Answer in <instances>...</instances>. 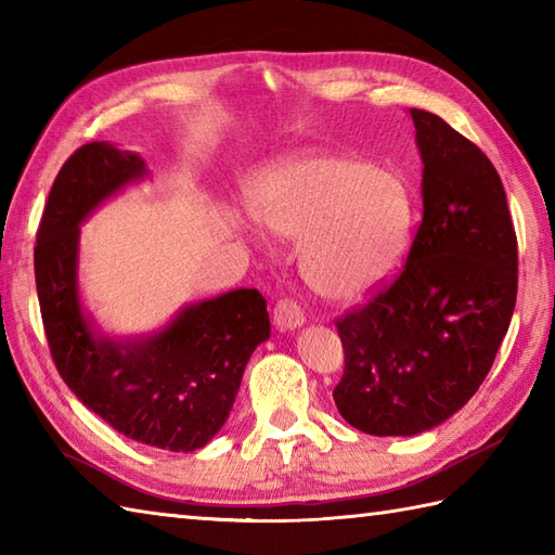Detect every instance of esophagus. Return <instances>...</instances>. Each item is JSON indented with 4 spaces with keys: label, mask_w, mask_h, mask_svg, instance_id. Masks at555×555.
I'll use <instances>...</instances> for the list:
<instances>
[{
    "label": "esophagus",
    "mask_w": 555,
    "mask_h": 555,
    "mask_svg": "<svg viewBox=\"0 0 555 555\" xmlns=\"http://www.w3.org/2000/svg\"><path fill=\"white\" fill-rule=\"evenodd\" d=\"M274 324L279 328H300L305 324V314L300 305L284 298L274 305Z\"/></svg>",
    "instance_id": "esophagus-1"
}]
</instances>
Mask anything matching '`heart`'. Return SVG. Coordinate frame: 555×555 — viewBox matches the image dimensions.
I'll return each instance as SVG.
<instances>
[{
    "label": "heart",
    "instance_id": "1",
    "mask_svg": "<svg viewBox=\"0 0 555 555\" xmlns=\"http://www.w3.org/2000/svg\"><path fill=\"white\" fill-rule=\"evenodd\" d=\"M257 221L298 243L300 274L326 300H360L408 255L415 203L396 171L332 152L279 159L250 185Z\"/></svg>",
    "mask_w": 555,
    "mask_h": 555
}]
</instances>
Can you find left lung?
I'll use <instances>...</instances> for the list:
<instances>
[{"label": "left lung", "instance_id": "obj_1", "mask_svg": "<svg viewBox=\"0 0 555 555\" xmlns=\"http://www.w3.org/2000/svg\"><path fill=\"white\" fill-rule=\"evenodd\" d=\"M422 223L388 288L336 322L346 370L336 408L372 436L439 427L477 393L508 334L517 238L499 171L439 116L410 109Z\"/></svg>", "mask_w": 555, "mask_h": 555}]
</instances>
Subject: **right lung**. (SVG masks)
I'll list each match as a JSON object with an SVG mask.
<instances>
[{
    "mask_svg": "<svg viewBox=\"0 0 555 555\" xmlns=\"http://www.w3.org/2000/svg\"><path fill=\"white\" fill-rule=\"evenodd\" d=\"M147 176L143 157L109 143L78 147L56 173L35 245V284L59 374L82 405L138 443L191 453L223 427L253 350L269 338L257 288L185 305L157 334H100L78 296L80 223Z\"/></svg>",
    "mask_w": 555,
    "mask_h": 555,
    "instance_id": "1",
    "label": "right lung"
}]
</instances>
